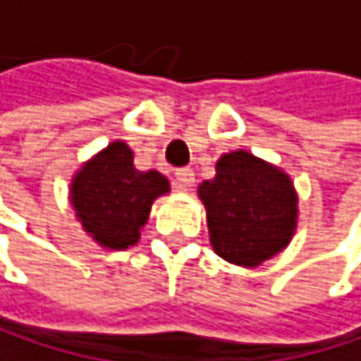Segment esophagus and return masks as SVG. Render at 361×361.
Returning <instances> with one entry per match:
<instances>
[{
    "instance_id": "esophagus-1",
    "label": "esophagus",
    "mask_w": 361,
    "mask_h": 361,
    "mask_svg": "<svg viewBox=\"0 0 361 361\" xmlns=\"http://www.w3.org/2000/svg\"><path fill=\"white\" fill-rule=\"evenodd\" d=\"M176 187L180 192H187L190 187L194 185V169L190 167H185V169H176Z\"/></svg>"
}]
</instances>
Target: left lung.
<instances>
[{
	"instance_id": "8db88e82",
	"label": "left lung",
	"mask_w": 361,
	"mask_h": 361,
	"mask_svg": "<svg viewBox=\"0 0 361 361\" xmlns=\"http://www.w3.org/2000/svg\"><path fill=\"white\" fill-rule=\"evenodd\" d=\"M209 243L220 258L260 267L289 247L298 229V192L278 165L233 149L216 161V176L198 185Z\"/></svg>"
}]
</instances>
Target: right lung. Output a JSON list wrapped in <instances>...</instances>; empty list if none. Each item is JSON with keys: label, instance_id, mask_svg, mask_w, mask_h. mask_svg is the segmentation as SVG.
<instances>
[{"label": "right lung", "instance_id": "add662e5", "mask_svg": "<svg viewBox=\"0 0 361 361\" xmlns=\"http://www.w3.org/2000/svg\"><path fill=\"white\" fill-rule=\"evenodd\" d=\"M165 194L169 180L157 169H136L134 152L123 141L103 147L70 180V204L83 231L112 251L138 243L154 200Z\"/></svg>", "mask_w": 361, "mask_h": 361}]
</instances>
